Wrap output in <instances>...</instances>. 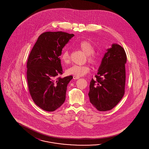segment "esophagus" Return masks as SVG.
<instances>
[{
  "instance_id": "obj_1",
  "label": "esophagus",
  "mask_w": 149,
  "mask_h": 149,
  "mask_svg": "<svg viewBox=\"0 0 149 149\" xmlns=\"http://www.w3.org/2000/svg\"><path fill=\"white\" fill-rule=\"evenodd\" d=\"M80 77H77V76H73V79H79Z\"/></svg>"
}]
</instances>
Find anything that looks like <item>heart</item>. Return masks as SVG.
Here are the masks:
<instances>
[{"instance_id":"1","label":"heart","mask_w":149,"mask_h":149,"mask_svg":"<svg viewBox=\"0 0 149 149\" xmlns=\"http://www.w3.org/2000/svg\"><path fill=\"white\" fill-rule=\"evenodd\" d=\"M78 47L86 55L88 61L93 65H95L99 61L98 55L94 53L95 49L92 44L87 41H82L77 44ZM60 58L65 64L70 63V55L69 51L67 49L63 50ZM90 71V68L88 65H74L68 68L66 73L68 75H74L77 77H82L88 74Z\"/></svg>"}]
</instances>
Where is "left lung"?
Returning a JSON list of instances; mask_svg holds the SVG:
<instances>
[{"instance_id": "left-lung-1", "label": "left lung", "mask_w": 149, "mask_h": 149, "mask_svg": "<svg viewBox=\"0 0 149 149\" xmlns=\"http://www.w3.org/2000/svg\"><path fill=\"white\" fill-rule=\"evenodd\" d=\"M126 61L125 51L118 44H113L105 53L88 94L91 103L99 111L112 109L123 97Z\"/></svg>"}]
</instances>
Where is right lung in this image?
Returning <instances> with one entry per match:
<instances>
[{
	"label": "right lung",
	"mask_w": 149,
	"mask_h": 149,
	"mask_svg": "<svg viewBox=\"0 0 149 149\" xmlns=\"http://www.w3.org/2000/svg\"><path fill=\"white\" fill-rule=\"evenodd\" d=\"M74 34L62 31L46 32L40 36L29 55L27 63L29 90L37 106L53 112L65 100L67 85L72 79L63 74L62 50Z\"/></svg>",
	"instance_id": "right-lung-1"
}]
</instances>
